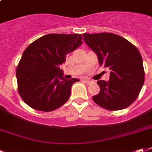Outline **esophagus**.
<instances>
[{"instance_id": "obj_1", "label": "esophagus", "mask_w": 152, "mask_h": 152, "mask_svg": "<svg viewBox=\"0 0 152 152\" xmlns=\"http://www.w3.org/2000/svg\"><path fill=\"white\" fill-rule=\"evenodd\" d=\"M83 80L84 82H85V83H86L87 84H91V83H92V81L89 80V79H87V78H83Z\"/></svg>"}]
</instances>
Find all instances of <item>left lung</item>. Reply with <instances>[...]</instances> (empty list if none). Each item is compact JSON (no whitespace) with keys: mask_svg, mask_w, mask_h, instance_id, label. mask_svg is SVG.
Instances as JSON below:
<instances>
[{"mask_svg":"<svg viewBox=\"0 0 152 152\" xmlns=\"http://www.w3.org/2000/svg\"><path fill=\"white\" fill-rule=\"evenodd\" d=\"M87 44L97 54L99 65L111 70L109 81L99 80L100 91L92 97L96 104L110 111L129 107L138 98L145 73L138 48L113 33L83 34Z\"/></svg>","mask_w":152,"mask_h":152,"instance_id":"8db88e82","label":"left lung"}]
</instances>
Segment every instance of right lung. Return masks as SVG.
Instances as JSON below:
<instances>
[{"instance_id": "add662e5", "label": "right lung", "mask_w": 152, "mask_h": 152, "mask_svg": "<svg viewBox=\"0 0 152 152\" xmlns=\"http://www.w3.org/2000/svg\"><path fill=\"white\" fill-rule=\"evenodd\" d=\"M81 34H48L23 52L16 69L18 91L31 108L51 112L65 104L77 78L65 79L59 66L83 44Z\"/></svg>"}]
</instances>
